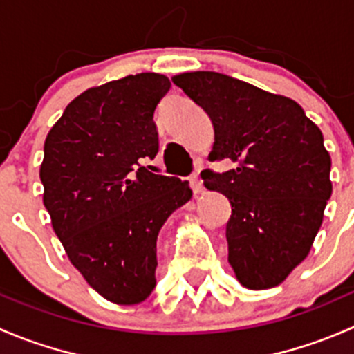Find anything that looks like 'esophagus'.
I'll use <instances>...</instances> for the list:
<instances>
[{
	"mask_svg": "<svg viewBox=\"0 0 354 354\" xmlns=\"http://www.w3.org/2000/svg\"><path fill=\"white\" fill-rule=\"evenodd\" d=\"M190 187H192V190H194L195 195H200L203 192V185H202V180L198 178V173L194 174V176L190 178Z\"/></svg>",
	"mask_w": 354,
	"mask_h": 354,
	"instance_id": "esophagus-1",
	"label": "esophagus"
}]
</instances>
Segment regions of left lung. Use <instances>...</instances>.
Segmentation results:
<instances>
[{"label":"left lung","mask_w":354,"mask_h":354,"mask_svg":"<svg viewBox=\"0 0 354 354\" xmlns=\"http://www.w3.org/2000/svg\"><path fill=\"white\" fill-rule=\"evenodd\" d=\"M214 124L210 160L226 173L202 171L203 185L231 202L227 262L248 289L279 286L306 259L330 198V156L320 128L298 102L217 73L173 77Z\"/></svg>","instance_id":"obj_1"}]
</instances>
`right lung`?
Listing matches in <instances>:
<instances>
[{
	"instance_id": "add662e5",
	"label": "right lung",
	"mask_w": 354,
	"mask_h": 354,
	"mask_svg": "<svg viewBox=\"0 0 354 354\" xmlns=\"http://www.w3.org/2000/svg\"><path fill=\"white\" fill-rule=\"evenodd\" d=\"M159 73L87 88L44 142V207L68 259L101 296L142 303L156 288L157 234L192 198L188 181L142 166L154 159V111L169 91Z\"/></svg>"
}]
</instances>
